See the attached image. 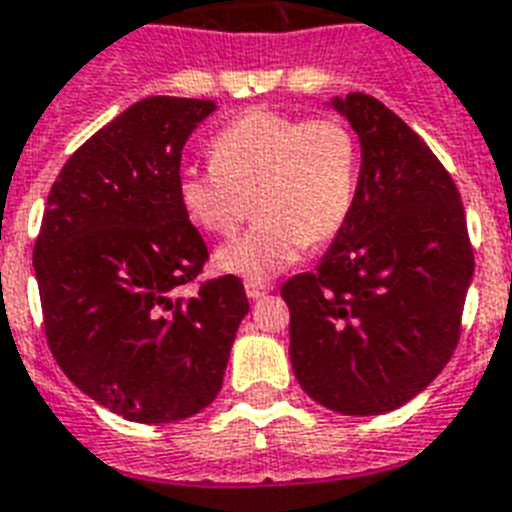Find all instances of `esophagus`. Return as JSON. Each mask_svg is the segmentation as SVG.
<instances>
[{
  "mask_svg": "<svg viewBox=\"0 0 512 512\" xmlns=\"http://www.w3.org/2000/svg\"><path fill=\"white\" fill-rule=\"evenodd\" d=\"M266 293H269V285H266V282H259V280L246 282V295L251 298V301H259V298H264Z\"/></svg>",
  "mask_w": 512,
  "mask_h": 512,
  "instance_id": "esophagus-1",
  "label": "esophagus"
}]
</instances>
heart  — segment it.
<instances>
[{
	"label": "heart",
	"instance_id": "1",
	"mask_svg": "<svg viewBox=\"0 0 512 512\" xmlns=\"http://www.w3.org/2000/svg\"><path fill=\"white\" fill-rule=\"evenodd\" d=\"M209 170L177 177V198L198 230L232 238L253 211L251 230L222 248L217 266L248 280H269L342 230L358 183V146L337 117L301 120L248 109L214 135Z\"/></svg>",
	"mask_w": 512,
	"mask_h": 512
}]
</instances>
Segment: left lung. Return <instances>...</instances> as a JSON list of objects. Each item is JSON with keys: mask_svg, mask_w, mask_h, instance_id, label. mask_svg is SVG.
Listing matches in <instances>:
<instances>
[{"mask_svg": "<svg viewBox=\"0 0 512 512\" xmlns=\"http://www.w3.org/2000/svg\"><path fill=\"white\" fill-rule=\"evenodd\" d=\"M361 141L356 201L316 272L282 285L290 361L308 398L345 416L395 411L453 356L474 277L450 172L369 94L332 99Z\"/></svg>", "mask_w": 512, "mask_h": 512, "instance_id": "obj_1", "label": "left lung"}]
</instances>
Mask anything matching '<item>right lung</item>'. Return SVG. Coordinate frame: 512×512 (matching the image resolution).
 I'll return each mask as SVG.
<instances>
[{"label":"right lung","mask_w":512,"mask_h":512,"mask_svg":"<svg viewBox=\"0 0 512 512\" xmlns=\"http://www.w3.org/2000/svg\"><path fill=\"white\" fill-rule=\"evenodd\" d=\"M206 99L149 96L88 138L59 172L33 246L44 332L59 369L138 424H170L217 398L248 298L235 274L180 287L209 251L177 198Z\"/></svg>","instance_id":"right-lung-1"}]
</instances>
